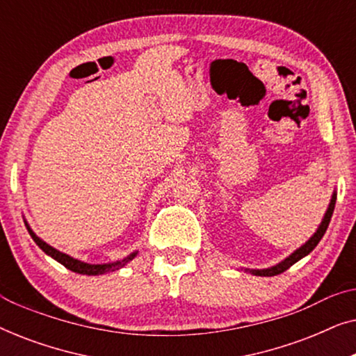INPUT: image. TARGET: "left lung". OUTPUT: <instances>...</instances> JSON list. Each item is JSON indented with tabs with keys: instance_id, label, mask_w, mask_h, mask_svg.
<instances>
[{
	"instance_id": "1",
	"label": "left lung",
	"mask_w": 356,
	"mask_h": 356,
	"mask_svg": "<svg viewBox=\"0 0 356 356\" xmlns=\"http://www.w3.org/2000/svg\"><path fill=\"white\" fill-rule=\"evenodd\" d=\"M334 207H335V194L332 196V201H330V204H329V209H327V212H325L323 223H321L319 228H318V232L314 233L313 238H311V240H309L308 243H306V245L301 246L300 250H296V251L293 252V254H291L290 257H286L285 261H282L280 264L270 267V269H264V270H251L252 274H254V275H262V277L279 275V274H282V272H285L286 269H290V267L293 266L295 262H298V261L301 259V257H305L306 254H309V252L313 251L316 246H318V243L321 241V238L324 236L325 230H327L329 222H330V217H332V213H334Z\"/></svg>"
}]
</instances>
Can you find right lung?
I'll return each mask as SVG.
<instances>
[{
  "instance_id": "right-lung-1",
  "label": "right lung",
  "mask_w": 356,
  "mask_h": 356,
  "mask_svg": "<svg viewBox=\"0 0 356 356\" xmlns=\"http://www.w3.org/2000/svg\"><path fill=\"white\" fill-rule=\"evenodd\" d=\"M29 233H31L32 240L37 243L38 248L43 252H47L48 256H51L53 259H56L58 262H61L63 266L66 267V269H70L72 272H77V274H84V275H99V274H105V272H113V270H118L123 267L126 262H129L133 257L136 256V252H133V254H129L128 257H124L123 261H116V262H111V264H86V262H81L77 259H72V257H70L67 254H63V252L56 251L55 248H51L50 245H47L45 241H42L40 238H38L35 233H33L31 228L27 227Z\"/></svg>"
}]
</instances>
